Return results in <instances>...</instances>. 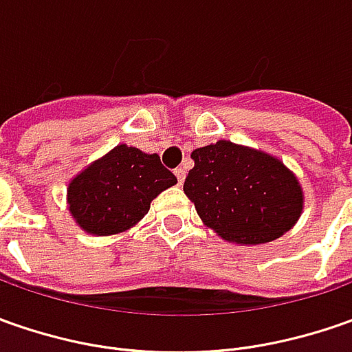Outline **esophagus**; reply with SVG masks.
I'll return each mask as SVG.
<instances>
[{
  "label": "esophagus",
  "mask_w": 352,
  "mask_h": 352,
  "mask_svg": "<svg viewBox=\"0 0 352 352\" xmlns=\"http://www.w3.org/2000/svg\"><path fill=\"white\" fill-rule=\"evenodd\" d=\"M174 174H176V178H178V184L182 186L184 178H186V170H184V168H176V170H174Z\"/></svg>",
  "instance_id": "34e87169"
}]
</instances>
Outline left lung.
I'll return each instance as SVG.
<instances>
[{"label": "left lung", "mask_w": 352, "mask_h": 352, "mask_svg": "<svg viewBox=\"0 0 352 352\" xmlns=\"http://www.w3.org/2000/svg\"><path fill=\"white\" fill-rule=\"evenodd\" d=\"M184 194L199 219L227 243L264 245L298 223L304 190L278 156L231 141L192 153Z\"/></svg>", "instance_id": "8db88e82"}]
</instances>
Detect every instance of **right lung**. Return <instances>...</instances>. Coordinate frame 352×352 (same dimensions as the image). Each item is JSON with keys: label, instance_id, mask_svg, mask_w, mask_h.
Returning <instances> with one entry per match:
<instances>
[{"label": "right lung", "instance_id": "right-lung-1", "mask_svg": "<svg viewBox=\"0 0 352 352\" xmlns=\"http://www.w3.org/2000/svg\"><path fill=\"white\" fill-rule=\"evenodd\" d=\"M176 182V176L160 164L158 155L117 144L68 182L66 204L84 233L119 235L141 223L151 201Z\"/></svg>", "mask_w": 352, "mask_h": 352}]
</instances>
